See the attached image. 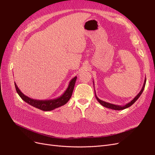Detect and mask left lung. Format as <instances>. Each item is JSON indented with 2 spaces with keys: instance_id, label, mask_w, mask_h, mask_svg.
<instances>
[{
  "instance_id": "1",
  "label": "left lung",
  "mask_w": 155,
  "mask_h": 155,
  "mask_svg": "<svg viewBox=\"0 0 155 155\" xmlns=\"http://www.w3.org/2000/svg\"><path fill=\"white\" fill-rule=\"evenodd\" d=\"M145 83H146V78H145L143 85V87H142V89H141V91H140V92L138 94H137V96H136V97H134V99H133L132 101H130V102L128 103V104H127L126 105H123V106H122V105L120 106V105H118L112 104H110V103H108V102H106V101L101 100L100 99H99V98H98V97H97V96H96V92L94 91V92H95V96H96V98L97 99V100L98 101V102H99L100 104L101 105L104 106V107H107V108H109V109H113V110H123V109H127V108H128V107H130L133 104H134V102H135L136 101H137V100L138 99L139 97L140 96V95H141L142 93L143 92V89H144V88H145ZM93 84H94V81H93ZM94 91H95V89H94Z\"/></svg>"
}]
</instances>
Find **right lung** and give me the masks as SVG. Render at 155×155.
Returning a JSON list of instances; mask_svg holds the SVG:
<instances>
[{
  "label": "right lung",
  "instance_id": "obj_1",
  "mask_svg": "<svg viewBox=\"0 0 155 155\" xmlns=\"http://www.w3.org/2000/svg\"><path fill=\"white\" fill-rule=\"evenodd\" d=\"M76 79H77V76H75L74 78L71 79V80H70L67 90L64 91V92L61 96H60L57 98H54V99H51V100H39L31 99V98L29 97L28 96L25 95L24 94L20 91V89L18 88L15 83V87L18 94L19 95V96L22 98V100H23L25 102H26L27 104H28L32 107L37 108V109H39L40 110H44V111H50L56 109V108H58L59 107H61L65 105L69 101L72 94Z\"/></svg>",
  "mask_w": 155,
  "mask_h": 155
}]
</instances>
